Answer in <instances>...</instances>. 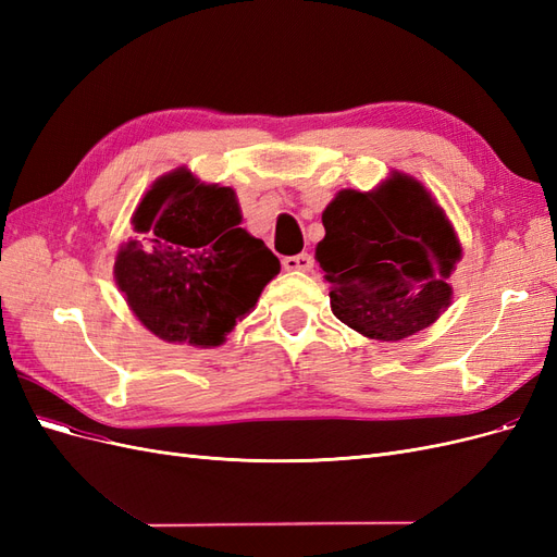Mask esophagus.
<instances>
[{
	"label": "esophagus",
	"mask_w": 557,
	"mask_h": 557,
	"mask_svg": "<svg viewBox=\"0 0 557 557\" xmlns=\"http://www.w3.org/2000/svg\"><path fill=\"white\" fill-rule=\"evenodd\" d=\"M283 267H285V272H311L313 258L309 256V252H297V256L283 258Z\"/></svg>",
	"instance_id": "obj_1"
}]
</instances>
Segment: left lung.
<instances>
[{"label":"left lung","mask_w":557,"mask_h":557,"mask_svg":"<svg viewBox=\"0 0 557 557\" xmlns=\"http://www.w3.org/2000/svg\"><path fill=\"white\" fill-rule=\"evenodd\" d=\"M315 260L332 313L367 339L401 342L450 307L462 246L418 178L391 172L374 190H339L323 211Z\"/></svg>","instance_id":"1"}]
</instances>
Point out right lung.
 <instances>
[{"label":"right lung","mask_w":557,"mask_h":557,"mask_svg":"<svg viewBox=\"0 0 557 557\" xmlns=\"http://www.w3.org/2000/svg\"><path fill=\"white\" fill-rule=\"evenodd\" d=\"M242 225L237 193L188 166L162 174L132 213L137 239L115 252L113 278L129 311L166 344H225L281 272Z\"/></svg>","instance_id":"right-lung-1"}]
</instances>
